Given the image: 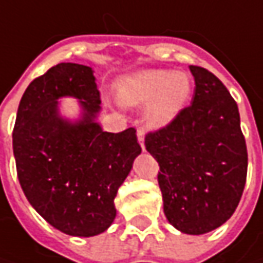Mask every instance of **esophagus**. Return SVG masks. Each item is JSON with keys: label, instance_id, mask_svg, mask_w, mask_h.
<instances>
[{"label": "esophagus", "instance_id": "34e87169", "mask_svg": "<svg viewBox=\"0 0 263 263\" xmlns=\"http://www.w3.org/2000/svg\"><path fill=\"white\" fill-rule=\"evenodd\" d=\"M137 140H139V143H140L142 149L145 151V133H143V130H142V128H139V130H137Z\"/></svg>", "mask_w": 263, "mask_h": 263}]
</instances>
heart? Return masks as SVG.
I'll use <instances>...</instances> for the list:
<instances>
[{"mask_svg":"<svg viewBox=\"0 0 263 263\" xmlns=\"http://www.w3.org/2000/svg\"><path fill=\"white\" fill-rule=\"evenodd\" d=\"M117 98L126 106H146L145 118L154 127L173 121L186 105L192 83L186 73L146 70L123 77L117 83Z\"/></svg>","mask_w":263,"mask_h":263,"instance_id":"b5f03b06","label":"heart"}]
</instances>
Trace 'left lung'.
Masks as SVG:
<instances>
[{"instance_id": "1", "label": "left lung", "mask_w": 263, "mask_h": 263, "mask_svg": "<svg viewBox=\"0 0 263 263\" xmlns=\"http://www.w3.org/2000/svg\"><path fill=\"white\" fill-rule=\"evenodd\" d=\"M192 104L173 121L147 132L145 146L157 159L158 184L171 226L205 234L222 226L241 199L248 147L234 98L209 70L190 66Z\"/></svg>"}]
</instances>
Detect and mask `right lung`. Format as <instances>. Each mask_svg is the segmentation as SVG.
Returning a JSON list of instances; mask_svg holds the SVG:
<instances>
[{
    "mask_svg": "<svg viewBox=\"0 0 263 263\" xmlns=\"http://www.w3.org/2000/svg\"><path fill=\"white\" fill-rule=\"evenodd\" d=\"M60 96L82 99L80 123L58 116ZM99 104L92 67L60 63L27 86L13 130L17 177L27 200L52 227L77 237L96 236L112 224L118 187L142 152L133 127L101 130Z\"/></svg>",
    "mask_w": 263,
    "mask_h": 263,
    "instance_id": "right-lung-1",
    "label": "right lung"
}]
</instances>
